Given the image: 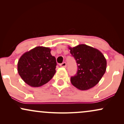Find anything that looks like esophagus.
<instances>
[{
	"instance_id": "34e87169",
	"label": "esophagus",
	"mask_w": 124,
	"mask_h": 124,
	"mask_svg": "<svg viewBox=\"0 0 124 124\" xmlns=\"http://www.w3.org/2000/svg\"><path fill=\"white\" fill-rule=\"evenodd\" d=\"M66 65H67V64H66V62H63V63H61L59 65H60V66H61V67H63V68H66Z\"/></svg>"
}]
</instances>
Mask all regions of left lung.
Listing matches in <instances>:
<instances>
[{
  "mask_svg": "<svg viewBox=\"0 0 124 124\" xmlns=\"http://www.w3.org/2000/svg\"><path fill=\"white\" fill-rule=\"evenodd\" d=\"M70 52L76 60L78 72L70 78V82L77 89L86 90L99 82L106 71L107 61L97 49L85 44L70 47Z\"/></svg>",
  "mask_w": 124,
  "mask_h": 124,
  "instance_id": "obj_1",
  "label": "left lung"
}]
</instances>
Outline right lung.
<instances>
[{"label": "right lung", "mask_w": 124, "mask_h": 124, "mask_svg": "<svg viewBox=\"0 0 124 124\" xmlns=\"http://www.w3.org/2000/svg\"><path fill=\"white\" fill-rule=\"evenodd\" d=\"M51 50L48 47L37 46L20 58L17 71L25 83L34 87H40L53 78L56 62Z\"/></svg>", "instance_id": "add662e5"}]
</instances>
